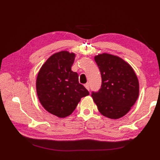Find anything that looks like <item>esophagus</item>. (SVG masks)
I'll return each instance as SVG.
<instances>
[{
    "instance_id": "1",
    "label": "esophagus",
    "mask_w": 160,
    "mask_h": 160,
    "mask_svg": "<svg viewBox=\"0 0 160 160\" xmlns=\"http://www.w3.org/2000/svg\"><path fill=\"white\" fill-rule=\"evenodd\" d=\"M84 87H85V88L87 90L89 91V82L84 84Z\"/></svg>"
}]
</instances>
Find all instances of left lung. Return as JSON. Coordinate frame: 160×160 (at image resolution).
Returning <instances> with one entry per match:
<instances>
[{
  "label": "left lung",
  "mask_w": 160,
  "mask_h": 160,
  "mask_svg": "<svg viewBox=\"0 0 160 160\" xmlns=\"http://www.w3.org/2000/svg\"><path fill=\"white\" fill-rule=\"evenodd\" d=\"M100 71L102 86L91 94L100 113L111 119L122 118L138 100L140 85L132 67L117 56L103 53L94 57Z\"/></svg>",
  "instance_id": "left-lung-1"
}]
</instances>
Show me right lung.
I'll return each mask as SVG.
<instances>
[{
  "label": "right lung",
  "mask_w": 160,
  "mask_h": 160,
  "mask_svg": "<svg viewBox=\"0 0 160 160\" xmlns=\"http://www.w3.org/2000/svg\"><path fill=\"white\" fill-rule=\"evenodd\" d=\"M76 54L67 51L53 53L40 68L36 78V93L40 104L60 118L69 116L81 98L89 95L71 70Z\"/></svg>",
  "instance_id": "add662e5"
}]
</instances>
